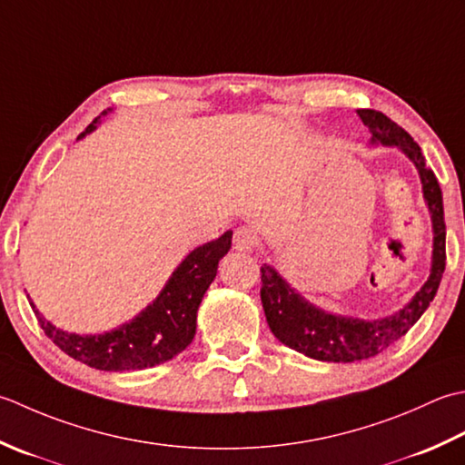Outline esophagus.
I'll list each match as a JSON object with an SVG mask.
<instances>
[{"label": "esophagus", "instance_id": "1", "mask_svg": "<svg viewBox=\"0 0 465 465\" xmlns=\"http://www.w3.org/2000/svg\"><path fill=\"white\" fill-rule=\"evenodd\" d=\"M257 242H259V236L251 229V226H239L232 234V246L236 251L251 252L254 246H257Z\"/></svg>", "mask_w": 465, "mask_h": 465}]
</instances>
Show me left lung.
Returning <instances> with one entry per match:
<instances>
[{"label":"left lung","mask_w":465,"mask_h":465,"mask_svg":"<svg viewBox=\"0 0 465 465\" xmlns=\"http://www.w3.org/2000/svg\"><path fill=\"white\" fill-rule=\"evenodd\" d=\"M359 118L371 132V144L397 146L418 168L423 198L428 203L433 224V257L430 279L415 292V297L395 315L383 319H353L327 312L301 297L271 264L261 267V301L264 317L282 345L317 361L353 363L375 357L383 349L400 341L430 307L445 271V221L441 188L433 170L425 164V156L407 132L381 112L357 110Z\"/></svg>","instance_id":"left-lung-1"}]
</instances>
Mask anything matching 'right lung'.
Listing matches in <instances>:
<instances>
[{"mask_svg":"<svg viewBox=\"0 0 465 465\" xmlns=\"http://www.w3.org/2000/svg\"><path fill=\"white\" fill-rule=\"evenodd\" d=\"M98 120L100 116L82 132L78 140L96 130ZM231 241L232 231H226L216 241L196 246L178 264L153 305H148L130 323L112 329L108 333H65L44 319L32 301L30 305L44 333L75 361L100 371H136V369L154 367L176 357L193 343L198 307L216 277L219 261L231 249Z\"/></svg>","mask_w":465,"mask_h":465,"instance_id":"1","label":"right lung"}]
</instances>
